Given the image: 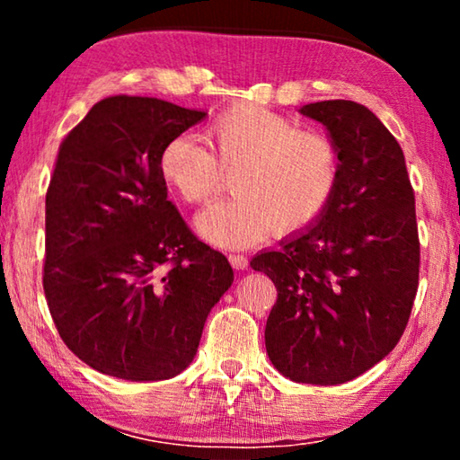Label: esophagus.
I'll return each instance as SVG.
<instances>
[{"label": "esophagus", "instance_id": "34e87169", "mask_svg": "<svg viewBox=\"0 0 460 460\" xmlns=\"http://www.w3.org/2000/svg\"><path fill=\"white\" fill-rule=\"evenodd\" d=\"M229 261L235 270H245L247 263H249L245 255H239V253H229Z\"/></svg>", "mask_w": 460, "mask_h": 460}]
</instances>
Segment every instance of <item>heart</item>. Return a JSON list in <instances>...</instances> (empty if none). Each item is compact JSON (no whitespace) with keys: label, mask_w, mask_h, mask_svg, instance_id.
I'll use <instances>...</instances> for the list:
<instances>
[{"label":"heart","mask_w":460,"mask_h":460,"mask_svg":"<svg viewBox=\"0 0 460 460\" xmlns=\"http://www.w3.org/2000/svg\"><path fill=\"white\" fill-rule=\"evenodd\" d=\"M207 147L178 136L162 147L160 176L189 205H202L233 174L235 197L199 215L208 243L241 249L271 231L288 235L313 225L337 192L341 155L332 139L296 129L284 115L255 103L225 109L205 129Z\"/></svg>","instance_id":"obj_1"}]
</instances>
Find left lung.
Instances as JSON below:
<instances>
[{"label":"left lung","instance_id":"8db88e82","mask_svg":"<svg viewBox=\"0 0 460 460\" xmlns=\"http://www.w3.org/2000/svg\"><path fill=\"white\" fill-rule=\"evenodd\" d=\"M300 113L323 123L341 155L337 192L318 219L252 260L278 290L266 351L296 384L339 385L398 345L420 270L416 202L403 152L355 101H318Z\"/></svg>","mask_w":460,"mask_h":460}]
</instances>
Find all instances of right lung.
<instances>
[{
  "mask_svg": "<svg viewBox=\"0 0 460 460\" xmlns=\"http://www.w3.org/2000/svg\"><path fill=\"white\" fill-rule=\"evenodd\" d=\"M207 111L107 97L60 144L46 192L44 294L66 347L89 367L160 381L197 355L233 284L168 200L160 152Z\"/></svg>",
  "mask_w": 460,
  "mask_h": 460,
  "instance_id": "add662e5",
  "label": "right lung"
}]
</instances>
